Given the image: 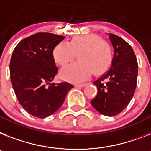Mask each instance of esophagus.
Here are the masks:
<instances>
[{
    "label": "esophagus",
    "instance_id": "esophagus-1",
    "mask_svg": "<svg viewBox=\"0 0 151 151\" xmlns=\"http://www.w3.org/2000/svg\"><path fill=\"white\" fill-rule=\"evenodd\" d=\"M86 83H84V84H76L75 86L76 87H80V88H83V87L86 86Z\"/></svg>",
    "mask_w": 151,
    "mask_h": 151
}]
</instances>
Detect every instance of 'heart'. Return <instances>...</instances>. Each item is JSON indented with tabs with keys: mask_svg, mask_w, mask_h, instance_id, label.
I'll return each mask as SVG.
<instances>
[{
	"mask_svg": "<svg viewBox=\"0 0 151 151\" xmlns=\"http://www.w3.org/2000/svg\"><path fill=\"white\" fill-rule=\"evenodd\" d=\"M79 62L62 68L61 76L65 80L80 83L86 80L92 73H105L113 61L112 48L108 42L94 34L75 36L69 43L61 42L53 50L55 62L64 66L78 55Z\"/></svg>",
	"mask_w": 151,
	"mask_h": 151,
	"instance_id": "obj_1",
	"label": "heart"
}]
</instances>
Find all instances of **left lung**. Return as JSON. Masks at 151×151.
I'll list each match as a JSON object with an SVG mask.
<instances>
[{
  "label": "left lung",
  "instance_id": "8db88e82",
  "mask_svg": "<svg viewBox=\"0 0 151 151\" xmlns=\"http://www.w3.org/2000/svg\"><path fill=\"white\" fill-rule=\"evenodd\" d=\"M114 50L111 68L94 84L98 93L91 100L97 111L107 116H114L127 106L137 87L138 64L133 48L125 40L109 34Z\"/></svg>",
  "mask_w": 151,
  "mask_h": 151
}]
</instances>
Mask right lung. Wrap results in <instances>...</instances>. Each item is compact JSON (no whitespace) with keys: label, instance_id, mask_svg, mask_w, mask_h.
I'll use <instances>...</instances> for the list:
<instances>
[{"label":"right lung","instance_id":"add662e5","mask_svg":"<svg viewBox=\"0 0 151 151\" xmlns=\"http://www.w3.org/2000/svg\"><path fill=\"white\" fill-rule=\"evenodd\" d=\"M65 37L39 32L24 38L14 49L10 76L16 97L33 116L45 118L63 104L73 85L51 83L58 73L53 50Z\"/></svg>","mask_w":151,"mask_h":151}]
</instances>
